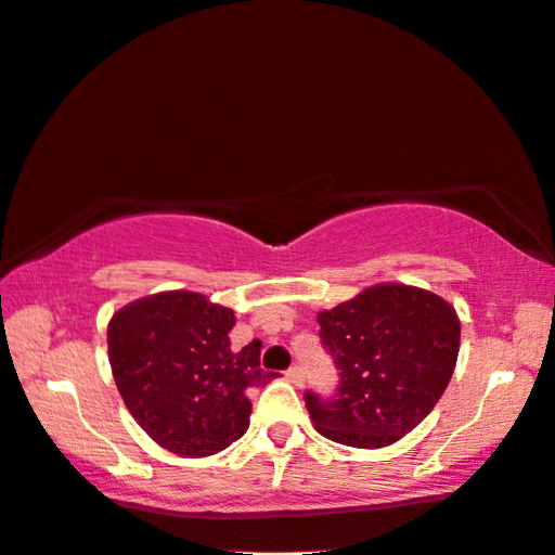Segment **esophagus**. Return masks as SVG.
I'll list each match as a JSON object with an SVG mask.
<instances>
[{"label": "esophagus", "mask_w": 555, "mask_h": 555, "mask_svg": "<svg viewBox=\"0 0 555 555\" xmlns=\"http://www.w3.org/2000/svg\"><path fill=\"white\" fill-rule=\"evenodd\" d=\"M286 378L292 384H296V386H301L304 384V369L301 366H292L286 371Z\"/></svg>", "instance_id": "esophagus-1"}]
</instances>
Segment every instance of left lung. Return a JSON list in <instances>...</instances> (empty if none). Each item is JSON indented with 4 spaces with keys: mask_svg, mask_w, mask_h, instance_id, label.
Here are the masks:
<instances>
[{
    "mask_svg": "<svg viewBox=\"0 0 555 555\" xmlns=\"http://www.w3.org/2000/svg\"><path fill=\"white\" fill-rule=\"evenodd\" d=\"M319 326L338 386L331 396L306 391L304 401L321 436L353 449H382L416 428L456 369V311L424 288L371 286L321 311Z\"/></svg>",
    "mask_w": 555,
    "mask_h": 555,
    "instance_id": "left-lung-1",
    "label": "left lung"
}]
</instances>
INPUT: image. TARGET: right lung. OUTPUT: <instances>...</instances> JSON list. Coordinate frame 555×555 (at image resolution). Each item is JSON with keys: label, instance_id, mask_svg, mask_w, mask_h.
<instances>
[{"label": "right lung", "instance_id": "right-lung-1", "mask_svg": "<svg viewBox=\"0 0 555 555\" xmlns=\"http://www.w3.org/2000/svg\"><path fill=\"white\" fill-rule=\"evenodd\" d=\"M234 311L194 292H164L124 306L109 321L114 382L137 424L162 449L198 459L249 428L261 341L231 351Z\"/></svg>", "mask_w": 555, "mask_h": 555}]
</instances>
